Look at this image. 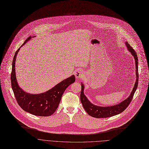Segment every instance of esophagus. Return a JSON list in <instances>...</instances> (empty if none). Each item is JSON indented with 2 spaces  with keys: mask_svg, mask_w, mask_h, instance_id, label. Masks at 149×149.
I'll use <instances>...</instances> for the list:
<instances>
[{
  "mask_svg": "<svg viewBox=\"0 0 149 149\" xmlns=\"http://www.w3.org/2000/svg\"><path fill=\"white\" fill-rule=\"evenodd\" d=\"M84 74V72L82 69H81V68H77V69L74 72V75L77 79L83 77Z\"/></svg>",
  "mask_w": 149,
  "mask_h": 149,
  "instance_id": "esophagus-1",
  "label": "esophagus"
}]
</instances>
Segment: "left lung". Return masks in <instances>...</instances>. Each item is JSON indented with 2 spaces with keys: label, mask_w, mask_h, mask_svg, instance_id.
I'll list each match as a JSON object with an SVG mask.
<instances>
[{
  "label": "left lung",
  "mask_w": 149,
  "mask_h": 149,
  "mask_svg": "<svg viewBox=\"0 0 149 149\" xmlns=\"http://www.w3.org/2000/svg\"><path fill=\"white\" fill-rule=\"evenodd\" d=\"M125 45L127 46L128 50L131 53L132 55L134 57V60L135 62L136 81H135V83L132 89V92L127 99H125L121 102H119V103L118 104H115L111 106L102 107V106L94 105V104L91 103V102L89 101V100L87 98V97L85 96L84 94L85 87H84V85L82 83L81 101L85 110L91 116L96 118H105L111 117L114 115H117V114H119L120 113L123 112L128 107V106L130 104V102L134 95V93H135V91L137 88V86H138V84H139L138 82H139V67H138L139 60H138V57H137L136 53L132 49V48L131 47L130 45H129L128 42H125Z\"/></svg>",
  "instance_id": "1"
}]
</instances>
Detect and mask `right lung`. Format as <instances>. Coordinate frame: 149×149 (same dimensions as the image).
I'll return each instance as SVG.
<instances>
[{"mask_svg":"<svg viewBox=\"0 0 149 149\" xmlns=\"http://www.w3.org/2000/svg\"><path fill=\"white\" fill-rule=\"evenodd\" d=\"M31 38L29 37L16 51L12 65L10 74L11 86L19 106L25 111L38 116H49L56 111L60 102L62 95L67 88L75 82L74 75L68 77L52 88L41 94H33L26 92L19 87L15 75V60L19 49Z\"/></svg>","mask_w":149,"mask_h":149,"instance_id":"right-lung-1","label":"right lung"}]
</instances>
